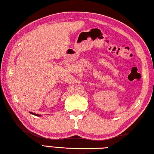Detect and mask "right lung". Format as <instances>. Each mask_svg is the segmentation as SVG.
<instances>
[{"instance_id":"right-lung-1","label":"right lung","mask_w":154,"mask_h":154,"mask_svg":"<svg viewBox=\"0 0 154 154\" xmlns=\"http://www.w3.org/2000/svg\"><path fill=\"white\" fill-rule=\"evenodd\" d=\"M31 114H33V115H35V116H40V115H37V114H35V113H33V112H31Z\"/></svg>"}]
</instances>
